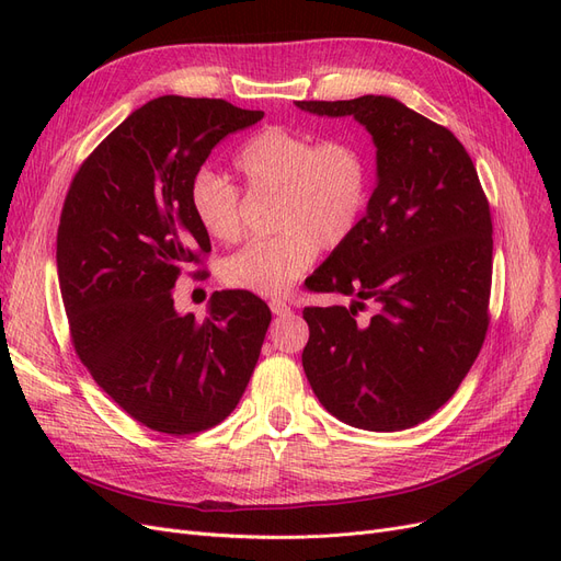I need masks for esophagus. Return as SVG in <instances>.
<instances>
[{
  "label": "esophagus",
  "instance_id": "1",
  "mask_svg": "<svg viewBox=\"0 0 561 561\" xmlns=\"http://www.w3.org/2000/svg\"><path fill=\"white\" fill-rule=\"evenodd\" d=\"M268 307H271V311H274V316H287V313H290V307H287L283 299H271Z\"/></svg>",
  "mask_w": 561,
  "mask_h": 561
}]
</instances>
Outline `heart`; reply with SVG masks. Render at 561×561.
I'll return each mask as SVG.
<instances>
[{"instance_id": "obj_1", "label": "heart", "mask_w": 561, "mask_h": 561, "mask_svg": "<svg viewBox=\"0 0 561 561\" xmlns=\"http://www.w3.org/2000/svg\"><path fill=\"white\" fill-rule=\"evenodd\" d=\"M233 171L250 194H274V236L254 239L222 264L225 283L257 295H285L318 250L344 245L367 210L371 173L365 151L348 140L316 142L311 135L268 126L233 154ZM190 208L213 241L241 233V196L225 178L201 173Z\"/></svg>"}]
</instances>
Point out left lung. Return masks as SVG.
I'll list each match as a JSON object with an SVG mask.
<instances>
[{
	"label": "left lung",
	"mask_w": 561,
	"mask_h": 561,
	"mask_svg": "<svg viewBox=\"0 0 561 561\" xmlns=\"http://www.w3.org/2000/svg\"><path fill=\"white\" fill-rule=\"evenodd\" d=\"M353 116L377 147V186L351 239L307 287L355 297L307 307L301 365L316 398L348 426L404 431L435 414L472 367L489 328L491 215L466 147L388 95L297 100ZM369 300V321L354 318Z\"/></svg>",
	"instance_id": "8db88e82"
}]
</instances>
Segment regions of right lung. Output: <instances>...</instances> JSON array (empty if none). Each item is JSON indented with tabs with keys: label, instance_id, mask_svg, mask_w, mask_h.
<instances>
[{
	"label": "right lung",
	"instance_id": "add662e5",
	"mask_svg": "<svg viewBox=\"0 0 561 561\" xmlns=\"http://www.w3.org/2000/svg\"><path fill=\"white\" fill-rule=\"evenodd\" d=\"M262 116L215 98H154L93 149L67 192L56 262L75 351L151 431L217 426L257 365L271 322L260 297L215 293L198 320L175 311L173 287L210 252L190 208L194 178L219 140Z\"/></svg>",
	"mask_w": 561,
	"mask_h": 561
}]
</instances>
